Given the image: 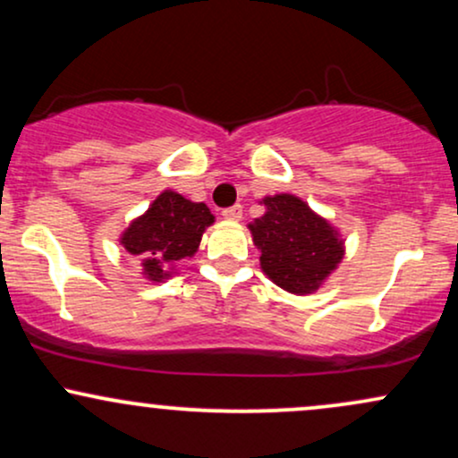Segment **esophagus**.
I'll list each match as a JSON object with an SVG mask.
<instances>
[{
    "mask_svg": "<svg viewBox=\"0 0 458 458\" xmlns=\"http://www.w3.org/2000/svg\"><path fill=\"white\" fill-rule=\"evenodd\" d=\"M222 215H224L225 219H233V222H236V219L243 217V207H241V204H234V207L224 208Z\"/></svg>",
    "mask_w": 458,
    "mask_h": 458,
    "instance_id": "34e87169",
    "label": "esophagus"
}]
</instances>
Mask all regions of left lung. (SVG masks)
Masks as SVG:
<instances>
[{"label":"left lung","mask_w":458,"mask_h":458,"mask_svg":"<svg viewBox=\"0 0 458 458\" xmlns=\"http://www.w3.org/2000/svg\"><path fill=\"white\" fill-rule=\"evenodd\" d=\"M267 213L250 224L260 267L284 291L306 295L343 260V241L334 228L288 193L265 198Z\"/></svg>","instance_id":"left-lung-1"}]
</instances>
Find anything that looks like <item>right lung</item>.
Segmentation results:
<instances>
[{
  "label": "right lung",
  "mask_w": 458,
  "mask_h": 458,
  "mask_svg": "<svg viewBox=\"0 0 458 458\" xmlns=\"http://www.w3.org/2000/svg\"><path fill=\"white\" fill-rule=\"evenodd\" d=\"M207 204L189 202L174 191H163L152 207L129 225L123 245L140 256L144 273L159 282L170 276L167 265L196 254L202 233L213 224Z\"/></svg>",
  "instance_id": "1"
}]
</instances>
